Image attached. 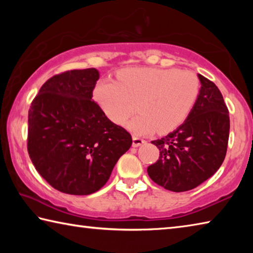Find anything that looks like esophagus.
Segmentation results:
<instances>
[{
    "label": "esophagus",
    "instance_id": "obj_1",
    "mask_svg": "<svg viewBox=\"0 0 253 253\" xmlns=\"http://www.w3.org/2000/svg\"><path fill=\"white\" fill-rule=\"evenodd\" d=\"M146 143V140L140 138V137H137V136H132V146L134 147H138L140 145H143Z\"/></svg>",
    "mask_w": 253,
    "mask_h": 253
}]
</instances>
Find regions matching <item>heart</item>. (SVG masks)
<instances>
[{"instance_id":"obj_1","label":"heart","mask_w":253,"mask_h":253,"mask_svg":"<svg viewBox=\"0 0 253 253\" xmlns=\"http://www.w3.org/2000/svg\"><path fill=\"white\" fill-rule=\"evenodd\" d=\"M117 80L101 79L93 88V99L111 122L128 124L136 134H165L176 129L193 110L200 93L198 76L175 68L138 67L118 71Z\"/></svg>"}]
</instances>
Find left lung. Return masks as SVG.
I'll return each mask as SVG.
<instances>
[{
	"label": "left lung",
	"mask_w": 253,
	"mask_h": 253,
	"mask_svg": "<svg viewBox=\"0 0 253 253\" xmlns=\"http://www.w3.org/2000/svg\"><path fill=\"white\" fill-rule=\"evenodd\" d=\"M201 90L184 124L168 136L152 140L160 158L147 173L157 185L185 192L207 181L220 169L228 149L229 110L219 88L199 75Z\"/></svg>",
	"instance_id": "obj_1"
}]
</instances>
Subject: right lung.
<instances>
[{"label": "right lung", "mask_w": 253, "mask_h": 253, "mask_svg": "<svg viewBox=\"0 0 253 253\" xmlns=\"http://www.w3.org/2000/svg\"><path fill=\"white\" fill-rule=\"evenodd\" d=\"M98 79L95 68L54 75L30 106L29 156L41 176L62 193L99 191L131 146L129 132L92 100Z\"/></svg>", "instance_id": "obj_1"}]
</instances>
